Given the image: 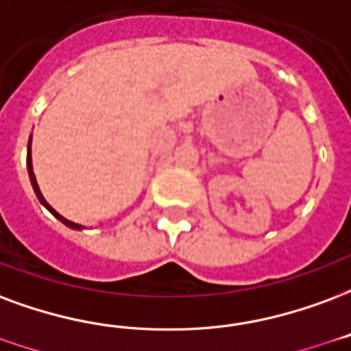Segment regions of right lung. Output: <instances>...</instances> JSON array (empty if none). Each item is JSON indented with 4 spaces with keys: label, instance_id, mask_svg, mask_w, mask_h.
Masks as SVG:
<instances>
[{
    "label": "right lung",
    "instance_id": "obj_1",
    "mask_svg": "<svg viewBox=\"0 0 351 351\" xmlns=\"http://www.w3.org/2000/svg\"><path fill=\"white\" fill-rule=\"evenodd\" d=\"M27 171H29L31 184H33V189H35V193H37L38 201L43 202L44 206H46V208L50 210L51 214L56 215V217H57V219H59V221L64 223V225H66V227H70V228H76V230H80V228H83L82 225H77V223L69 221V219H64V217H63V215H61V214H57L56 210L51 208L50 204H48V202H46V199H44V197H43V193H40V189H38V184H37V178H35V173H33V165H31V139H29V152H27Z\"/></svg>",
    "mask_w": 351,
    "mask_h": 351
}]
</instances>
